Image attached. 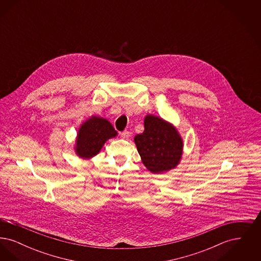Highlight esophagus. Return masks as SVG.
Instances as JSON below:
<instances>
[{"label": "esophagus", "instance_id": "esophagus-1", "mask_svg": "<svg viewBox=\"0 0 261 261\" xmlns=\"http://www.w3.org/2000/svg\"><path fill=\"white\" fill-rule=\"evenodd\" d=\"M120 136H121L122 139H128V138L130 137V133H129V131L124 130L123 132H121V133H120Z\"/></svg>", "mask_w": 261, "mask_h": 261}]
</instances>
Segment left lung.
Instances as JSON below:
<instances>
[{
    "label": "left lung",
    "instance_id": "left-lung-1",
    "mask_svg": "<svg viewBox=\"0 0 261 261\" xmlns=\"http://www.w3.org/2000/svg\"><path fill=\"white\" fill-rule=\"evenodd\" d=\"M145 130L134 138L143 164L153 174L167 172L181 162L183 139L176 127L153 114L144 120Z\"/></svg>",
    "mask_w": 261,
    "mask_h": 261
}]
</instances>
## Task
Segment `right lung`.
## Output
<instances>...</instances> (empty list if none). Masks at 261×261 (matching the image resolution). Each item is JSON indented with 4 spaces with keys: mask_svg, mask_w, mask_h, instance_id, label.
Returning <instances> with one entry per match:
<instances>
[{
    "mask_svg": "<svg viewBox=\"0 0 261 261\" xmlns=\"http://www.w3.org/2000/svg\"><path fill=\"white\" fill-rule=\"evenodd\" d=\"M117 132L112 123L100 116H91L78 129L75 140V153L83 160H90L97 155L105 143Z\"/></svg>",
    "mask_w": 261,
    "mask_h": 261,
    "instance_id": "1",
    "label": "right lung"
}]
</instances>
